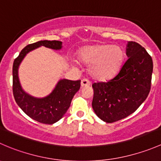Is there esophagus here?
<instances>
[{
  "instance_id": "34e87169",
  "label": "esophagus",
  "mask_w": 161,
  "mask_h": 161,
  "mask_svg": "<svg viewBox=\"0 0 161 161\" xmlns=\"http://www.w3.org/2000/svg\"><path fill=\"white\" fill-rule=\"evenodd\" d=\"M90 86V82L89 80H87V79H83L82 81H81V86H82V88H83V87H86V86Z\"/></svg>"
}]
</instances>
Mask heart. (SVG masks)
Returning <instances> with one entry per match:
<instances>
[{
    "label": "heart",
    "mask_w": 161,
    "mask_h": 161,
    "mask_svg": "<svg viewBox=\"0 0 161 161\" xmlns=\"http://www.w3.org/2000/svg\"><path fill=\"white\" fill-rule=\"evenodd\" d=\"M124 50L119 46L94 44L86 46L78 51V61L89 65L93 79L107 81L112 79L121 69L124 61Z\"/></svg>",
    "instance_id": "1"
}]
</instances>
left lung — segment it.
<instances>
[{
  "mask_svg": "<svg viewBox=\"0 0 161 161\" xmlns=\"http://www.w3.org/2000/svg\"><path fill=\"white\" fill-rule=\"evenodd\" d=\"M126 55L129 58L115 77L92 86V109L107 123L119 121L136 111L150 91L153 68L150 55L133 41L128 43Z\"/></svg>",
  "mask_w": 161,
  "mask_h": 161,
  "instance_id": "obj_1",
  "label": "left lung"
}]
</instances>
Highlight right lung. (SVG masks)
<instances>
[{"label":"right lung","mask_w":161,"mask_h":161,"mask_svg":"<svg viewBox=\"0 0 161 161\" xmlns=\"http://www.w3.org/2000/svg\"><path fill=\"white\" fill-rule=\"evenodd\" d=\"M41 46L53 50H61L62 42L41 40L29 44L22 50L13 63V95L19 108L29 117L43 124L51 125L59 121L69 108L75 94L80 89V80L61 79L53 90L47 97L36 98L22 90L19 79V67L29 52Z\"/></svg>","instance_id":"1"}]
</instances>
